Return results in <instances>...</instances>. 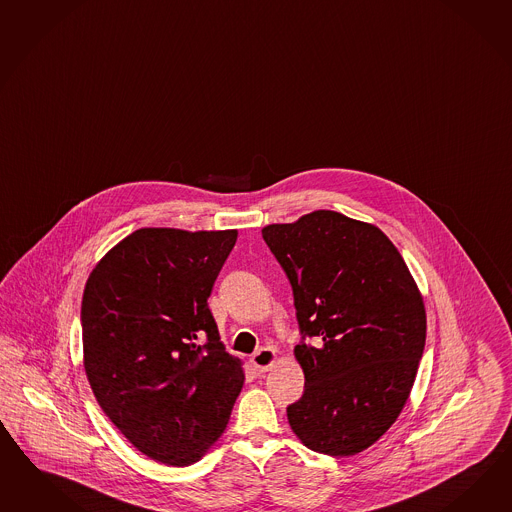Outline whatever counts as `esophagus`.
<instances>
[{"instance_id":"1","label":"esophagus","mask_w":512,"mask_h":512,"mask_svg":"<svg viewBox=\"0 0 512 512\" xmlns=\"http://www.w3.org/2000/svg\"><path fill=\"white\" fill-rule=\"evenodd\" d=\"M277 361V354L274 348H261L259 352H255L253 354V358H251V363H253V367H255V371L257 373H266V371H270L272 367H274V363Z\"/></svg>"}]
</instances>
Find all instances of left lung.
Instances as JSON below:
<instances>
[{
	"instance_id": "obj_1",
	"label": "left lung",
	"mask_w": 512,
	"mask_h": 512,
	"mask_svg": "<svg viewBox=\"0 0 512 512\" xmlns=\"http://www.w3.org/2000/svg\"><path fill=\"white\" fill-rule=\"evenodd\" d=\"M264 242L289 277L304 341L305 391L287 408L300 442L322 455L371 447L410 397L427 337L423 296L376 225L315 210L272 223Z\"/></svg>"
}]
</instances>
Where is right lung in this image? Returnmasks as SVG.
I'll return each instance as SVG.
<instances>
[{
  "label": "right lung",
  "instance_id": "obj_1",
  "mask_svg": "<svg viewBox=\"0 0 512 512\" xmlns=\"http://www.w3.org/2000/svg\"><path fill=\"white\" fill-rule=\"evenodd\" d=\"M236 236V229H138L85 283L87 380L126 440L166 466L205 456L244 386L242 361L225 352L207 304Z\"/></svg>",
  "mask_w": 512,
  "mask_h": 512
}]
</instances>
